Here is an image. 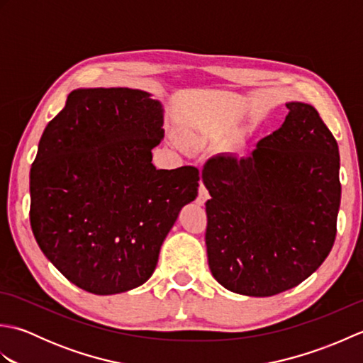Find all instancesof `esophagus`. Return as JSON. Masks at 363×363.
Wrapping results in <instances>:
<instances>
[{
  "mask_svg": "<svg viewBox=\"0 0 363 363\" xmlns=\"http://www.w3.org/2000/svg\"><path fill=\"white\" fill-rule=\"evenodd\" d=\"M207 199H209V191L203 186V182L199 184V190H198V198H196V203L199 206H204Z\"/></svg>",
  "mask_w": 363,
  "mask_h": 363,
  "instance_id": "esophagus-1",
  "label": "esophagus"
}]
</instances>
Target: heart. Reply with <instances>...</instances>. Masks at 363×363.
<instances>
[{"mask_svg": "<svg viewBox=\"0 0 363 363\" xmlns=\"http://www.w3.org/2000/svg\"><path fill=\"white\" fill-rule=\"evenodd\" d=\"M199 137H203V134H201V135H199Z\"/></svg>", "mask_w": 363, "mask_h": 363, "instance_id": "b5f03b06", "label": "heart"}]
</instances>
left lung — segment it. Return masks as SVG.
Returning <instances> with one entry per match:
<instances>
[{
  "instance_id": "left-lung-1",
  "label": "left lung",
  "mask_w": 363,
  "mask_h": 363,
  "mask_svg": "<svg viewBox=\"0 0 363 363\" xmlns=\"http://www.w3.org/2000/svg\"><path fill=\"white\" fill-rule=\"evenodd\" d=\"M282 126L250 157L218 154L201 177L207 260L229 291L273 296L296 287L333 250L340 209L338 145L313 106L290 101Z\"/></svg>"
}]
</instances>
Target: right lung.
Returning a JSON list of instances; mask_svg holds the SVG:
<instances>
[{"mask_svg": "<svg viewBox=\"0 0 363 363\" xmlns=\"http://www.w3.org/2000/svg\"><path fill=\"white\" fill-rule=\"evenodd\" d=\"M164 107L148 91L76 89L45 128L29 174L30 228L68 281L95 295L145 284L181 209L194 167L156 169Z\"/></svg>", "mask_w": 363, "mask_h": 363, "instance_id": "1", "label": "right lung"}]
</instances>
